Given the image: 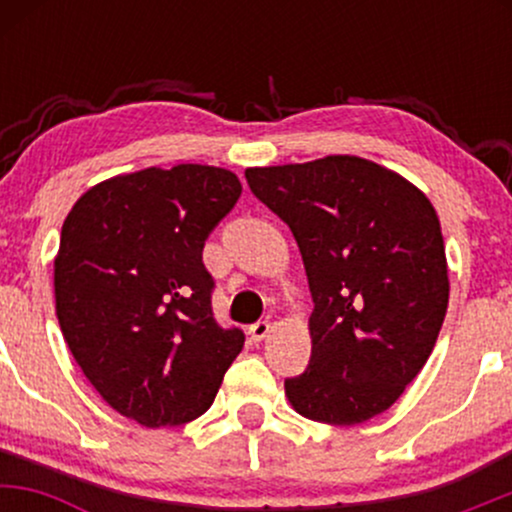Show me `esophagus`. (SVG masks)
I'll list each match as a JSON object with an SVG mask.
<instances>
[{
  "mask_svg": "<svg viewBox=\"0 0 512 512\" xmlns=\"http://www.w3.org/2000/svg\"><path fill=\"white\" fill-rule=\"evenodd\" d=\"M269 332H272V325L267 320H260L250 327V339L252 342H262L264 337H269Z\"/></svg>",
  "mask_w": 512,
  "mask_h": 512,
  "instance_id": "esophagus-1",
  "label": "esophagus"
}]
</instances>
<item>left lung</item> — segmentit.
I'll return each instance as SVG.
<instances>
[{
	"label": "left lung",
	"mask_w": 512,
	"mask_h": 512,
	"mask_svg": "<svg viewBox=\"0 0 512 512\" xmlns=\"http://www.w3.org/2000/svg\"><path fill=\"white\" fill-rule=\"evenodd\" d=\"M252 195L291 228L308 274L310 366L284 383L305 419L354 426L419 375L448 310L433 204L395 170L358 156L248 168Z\"/></svg>",
	"instance_id": "left-lung-1"
}]
</instances>
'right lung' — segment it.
<instances>
[{"instance_id":"right-lung-1","label":"right lung","mask_w":512,"mask_h":512,"mask_svg":"<svg viewBox=\"0 0 512 512\" xmlns=\"http://www.w3.org/2000/svg\"><path fill=\"white\" fill-rule=\"evenodd\" d=\"M243 185L226 168L180 163L115 175L62 223L55 308L64 342L105 402L146 428L211 407L245 344L211 313L204 240Z\"/></svg>"}]
</instances>
